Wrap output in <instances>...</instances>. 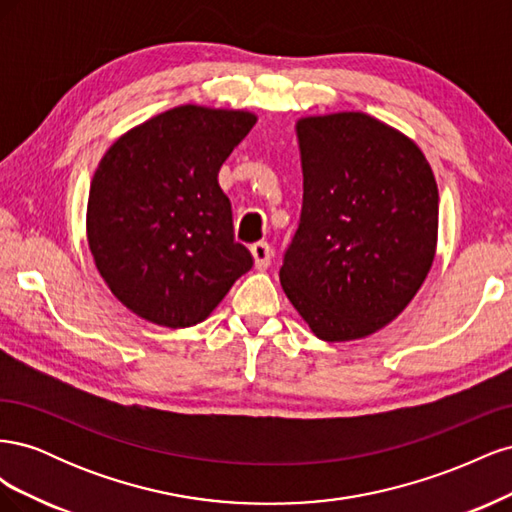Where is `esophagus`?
<instances>
[{"mask_svg":"<svg viewBox=\"0 0 512 512\" xmlns=\"http://www.w3.org/2000/svg\"><path fill=\"white\" fill-rule=\"evenodd\" d=\"M250 252H252V256H254V267H256L258 271H265V269L269 267L271 256H273L271 245H269L267 241H258V243H254V245L250 247Z\"/></svg>","mask_w":512,"mask_h":512,"instance_id":"34e87169","label":"esophagus"}]
</instances>
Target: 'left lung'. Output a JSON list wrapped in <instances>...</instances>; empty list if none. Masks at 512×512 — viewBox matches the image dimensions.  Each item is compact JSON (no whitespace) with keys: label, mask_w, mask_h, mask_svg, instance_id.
<instances>
[{"label":"left lung","mask_w":512,"mask_h":512,"mask_svg":"<svg viewBox=\"0 0 512 512\" xmlns=\"http://www.w3.org/2000/svg\"><path fill=\"white\" fill-rule=\"evenodd\" d=\"M301 222L284 254L286 297L324 342L395 320L433 265L438 185L414 141L365 113L297 121Z\"/></svg>","instance_id":"8db88e82"}]
</instances>
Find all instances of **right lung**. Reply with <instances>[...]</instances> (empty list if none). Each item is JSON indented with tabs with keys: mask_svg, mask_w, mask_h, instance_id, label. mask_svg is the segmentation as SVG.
Returning <instances> with one entry per match:
<instances>
[{
	"mask_svg": "<svg viewBox=\"0 0 512 512\" xmlns=\"http://www.w3.org/2000/svg\"><path fill=\"white\" fill-rule=\"evenodd\" d=\"M256 115L183 104L108 147L91 179L87 241L106 286L168 329L203 322L254 265L218 183Z\"/></svg>",
	"mask_w": 512,
	"mask_h": 512,
	"instance_id": "obj_1",
	"label": "right lung"
}]
</instances>
